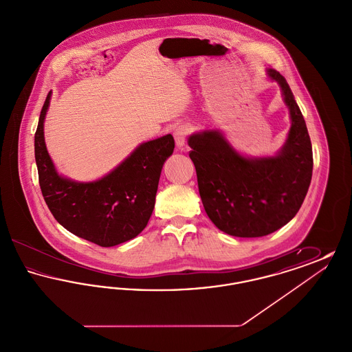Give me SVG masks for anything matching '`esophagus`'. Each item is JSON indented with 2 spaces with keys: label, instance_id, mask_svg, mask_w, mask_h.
<instances>
[{
  "label": "esophagus",
  "instance_id": "34e87169",
  "mask_svg": "<svg viewBox=\"0 0 352 352\" xmlns=\"http://www.w3.org/2000/svg\"><path fill=\"white\" fill-rule=\"evenodd\" d=\"M191 132V128L188 126V125H179L177 129H175V132H174V138H175V142H177V145L179 146V148H182L184 145V142H186V138L188 137V134Z\"/></svg>",
  "mask_w": 352,
  "mask_h": 352
}]
</instances>
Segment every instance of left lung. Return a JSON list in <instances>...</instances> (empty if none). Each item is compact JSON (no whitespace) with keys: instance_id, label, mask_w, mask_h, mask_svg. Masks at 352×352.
<instances>
[{"instance_id":"left-lung-1","label":"left lung","mask_w":352,"mask_h":352,"mask_svg":"<svg viewBox=\"0 0 352 352\" xmlns=\"http://www.w3.org/2000/svg\"><path fill=\"white\" fill-rule=\"evenodd\" d=\"M269 76L280 84L292 118L276 157L244 158L218 132L188 138L204 210L220 231L237 237L267 236L289 223L311 182L313 151L301 111L284 76L276 69Z\"/></svg>"}]
</instances>
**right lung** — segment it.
Instances as JSON below:
<instances>
[{
    "instance_id": "obj_1",
    "label": "right lung",
    "mask_w": 352,
    "mask_h": 352,
    "mask_svg": "<svg viewBox=\"0 0 352 352\" xmlns=\"http://www.w3.org/2000/svg\"><path fill=\"white\" fill-rule=\"evenodd\" d=\"M50 96L49 92L41 111L34 148L41 191L51 214L71 234L100 247L133 239L151 219L161 170L175 146L173 135L141 144L100 181L72 182L56 173L46 149L43 120Z\"/></svg>"
}]
</instances>
